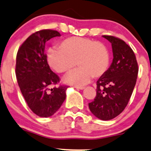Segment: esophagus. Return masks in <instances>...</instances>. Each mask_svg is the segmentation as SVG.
Instances as JSON below:
<instances>
[{"instance_id": "esophagus-1", "label": "esophagus", "mask_w": 151, "mask_h": 151, "mask_svg": "<svg viewBox=\"0 0 151 151\" xmlns=\"http://www.w3.org/2000/svg\"><path fill=\"white\" fill-rule=\"evenodd\" d=\"M75 87L76 89H84V86H75Z\"/></svg>"}]
</instances>
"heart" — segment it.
<instances>
[{
  "label": "heart",
  "mask_w": 151,
  "mask_h": 151,
  "mask_svg": "<svg viewBox=\"0 0 151 151\" xmlns=\"http://www.w3.org/2000/svg\"><path fill=\"white\" fill-rule=\"evenodd\" d=\"M47 62L57 73L72 70L77 65L80 68L65 77L68 83L84 85L92 77L100 78L106 73L110 64V56L105 45L83 37H73L63 40L59 48L48 50Z\"/></svg>",
  "instance_id": "b5f03b06"
}]
</instances>
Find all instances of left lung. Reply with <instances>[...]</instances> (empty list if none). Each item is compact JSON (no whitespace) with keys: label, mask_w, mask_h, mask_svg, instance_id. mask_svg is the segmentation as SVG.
Returning <instances> with one entry per match:
<instances>
[{"label":"left lung","mask_w":151,"mask_h":151,"mask_svg":"<svg viewBox=\"0 0 151 151\" xmlns=\"http://www.w3.org/2000/svg\"><path fill=\"white\" fill-rule=\"evenodd\" d=\"M111 42L113 60L109 68L97 81L96 97L89 104L98 119L109 120L126 107L137 82L138 65L131 47L113 36H103Z\"/></svg>","instance_id":"8db88e82"}]
</instances>
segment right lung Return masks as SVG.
I'll return each mask as SVG.
<instances>
[{
	"label": "right lung",
	"mask_w": 151,
	"mask_h": 151,
	"mask_svg": "<svg viewBox=\"0 0 151 151\" xmlns=\"http://www.w3.org/2000/svg\"><path fill=\"white\" fill-rule=\"evenodd\" d=\"M57 31L44 29L31 34L17 53L15 73L22 95L31 111L41 117H48L58 111L66 98L68 86L50 87L60 78L50 70L45 53L46 42L60 37Z\"/></svg>",
	"instance_id": "obj_1"
}]
</instances>
